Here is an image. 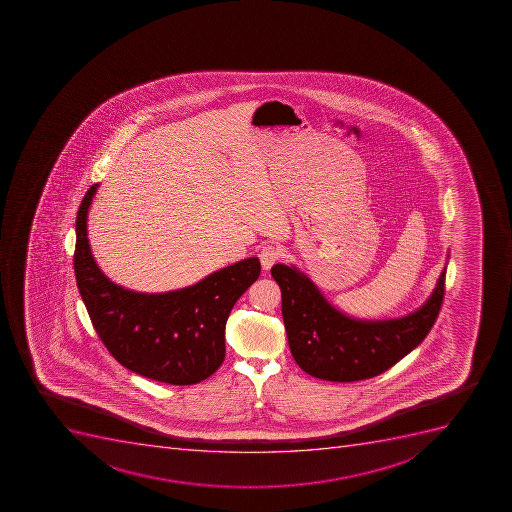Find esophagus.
<instances>
[{"label":"esophagus","instance_id":"esophagus-1","mask_svg":"<svg viewBox=\"0 0 512 512\" xmlns=\"http://www.w3.org/2000/svg\"><path fill=\"white\" fill-rule=\"evenodd\" d=\"M259 259H261V266H263L264 271H267L279 261L280 249L276 245L263 246L261 253H259Z\"/></svg>","mask_w":512,"mask_h":512}]
</instances>
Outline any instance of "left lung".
<instances>
[{"instance_id": "8db88e82", "label": "left lung", "mask_w": 512, "mask_h": 512, "mask_svg": "<svg viewBox=\"0 0 512 512\" xmlns=\"http://www.w3.org/2000/svg\"><path fill=\"white\" fill-rule=\"evenodd\" d=\"M445 271L431 297L414 312L390 320H359L339 312L310 277L276 264L271 274L282 294V316L298 367L328 382H357L390 369L423 343L444 300Z\"/></svg>"}]
</instances>
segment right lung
Here are the masks:
<instances>
[{"instance_id": "right-lung-1", "label": "right lung", "mask_w": 512, "mask_h": 512, "mask_svg": "<svg viewBox=\"0 0 512 512\" xmlns=\"http://www.w3.org/2000/svg\"><path fill=\"white\" fill-rule=\"evenodd\" d=\"M98 187H89L78 209L73 258L96 333L114 359L135 374L169 385L202 382L225 359L228 315L261 274L259 259H243L163 294L124 289L99 269L89 246L88 210Z\"/></svg>"}]
</instances>
